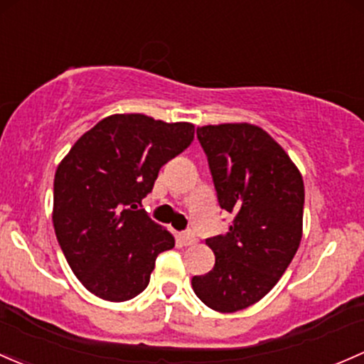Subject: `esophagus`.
Listing matches in <instances>:
<instances>
[{
    "label": "esophagus",
    "instance_id": "obj_1",
    "mask_svg": "<svg viewBox=\"0 0 364 364\" xmlns=\"http://www.w3.org/2000/svg\"><path fill=\"white\" fill-rule=\"evenodd\" d=\"M179 240H181L183 246H193V244L197 242V237H195L193 232H183L181 235H179Z\"/></svg>",
    "mask_w": 364,
    "mask_h": 364
}]
</instances>
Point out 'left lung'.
<instances>
[{"mask_svg": "<svg viewBox=\"0 0 364 364\" xmlns=\"http://www.w3.org/2000/svg\"><path fill=\"white\" fill-rule=\"evenodd\" d=\"M221 209L233 214L225 235L205 240L216 262L195 275V294L216 312L262 300L291 263L301 240L305 188L300 171L258 125L197 127Z\"/></svg>", "mask_w": 364, "mask_h": 364, "instance_id": "8db88e82", "label": "left lung"}]
</instances>
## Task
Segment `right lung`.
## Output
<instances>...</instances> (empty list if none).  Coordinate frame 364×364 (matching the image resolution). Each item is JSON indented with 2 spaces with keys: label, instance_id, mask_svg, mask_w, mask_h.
Wrapping results in <instances>:
<instances>
[{
  "label": "right lung",
  "instance_id": "1",
  "mask_svg": "<svg viewBox=\"0 0 364 364\" xmlns=\"http://www.w3.org/2000/svg\"><path fill=\"white\" fill-rule=\"evenodd\" d=\"M195 125L141 113L102 118L73 144L53 179V228L73 274L95 296L127 301L150 282L174 237L141 200L160 167L190 146Z\"/></svg>",
  "mask_w": 364,
  "mask_h": 364
}]
</instances>
